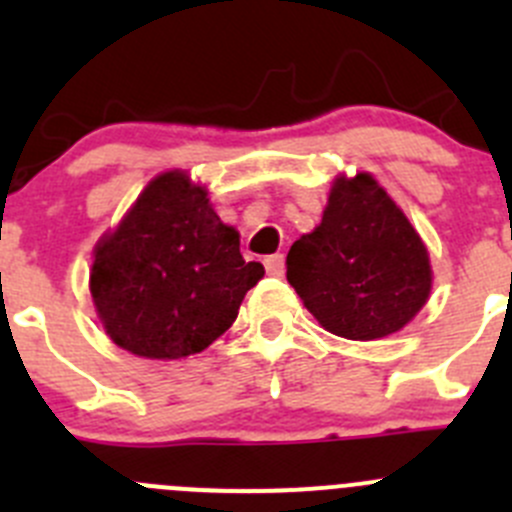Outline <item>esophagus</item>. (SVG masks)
Masks as SVG:
<instances>
[{
  "instance_id": "esophagus-1",
  "label": "esophagus",
  "mask_w": 512,
  "mask_h": 512,
  "mask_svg": "<svg viewBox=\"0 0 512 512\" xmlns=\"http://www.w3.org/2000/svg\"><path fill=\"white\" fill-rule=\"evenodd\" d=\"M265 270H267V275L282 277V272H285V255H280V252H277V255L265 257Z\"/></svg>"
}]
</instances>
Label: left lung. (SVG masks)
<instances>
[{"instance_id":"1","label":"left lung","mask_w":512,"mask_h":512,"mask_svg":"<svg viewBox=\"0 0 512 512\" xmlns=\"http://www.w3.org/2000/svg\"><path fill=\"white\" fill-rule=\"evenodd\" d=\"M287 282L327 332L377 340L423 310L433 270L403 210L357 172L332 182L322 222L290 247Z\"/></svg>"}]
</instances>
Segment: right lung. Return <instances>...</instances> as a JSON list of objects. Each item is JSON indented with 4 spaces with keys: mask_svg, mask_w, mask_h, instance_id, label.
I'll return each mask as SVG.
<instances>
[{
    "mask_svg": "<svg viewBox=\"0 0 512 512\" xmlns=\"http://www.w3.org/2000/svg\"><path fill=\"white\" fill-rule=\"evenodd\" d=\"M262 275L260 262L242 260L240 232L217 217L205 187L172 170L94 247L89 292L122 350L177 360L212 345Z\"/></svg>",
    "mask_w": 512,
    "mask_h": 512,
    "instance_id": "right-lung-1",
    "label": "right lung"
}]
</instances>
